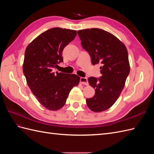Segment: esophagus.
Returning a JSON list of instances; mask_svg holds the SVG:
<instances>
[{
	"instance_id": "obj_1",
	"label": "esophagus",
	"mask_w": 154,
	"mask_h": 154,
	"mask_svg": "<svg viewBox=\"0 0 154 154\" xmlns=\"http://www.w3.org/2000/svg\"><path fill=\"white\" fill-rule=\"evenodd\" d=\"M80 82L82 83L83 85H88V81H87V78L86 77H81L80 78Z\"/></svg>"
}]
</instances>
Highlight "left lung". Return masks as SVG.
<instances>
[{
  "mask_svg": "<svg viewBox=\"0 0 154 154\" xmlns=\"http://www.w3.org/2000/svg\"><path fill=\"white\" fill-rule=\"evenodd\" d=\"M83 48L91 58L92 65L101 63L99 78L90 77L95 95L86 103L92 111L100 112L112 106L122 93L130 72L127 49L117 37L105 30L92 28L79 30Z\"/></svg>",
  "mask_w": 154,
  "mask_h": 154,
  "instance_id": "8db88e82",
  "label": "left lung"
}]
</instances>
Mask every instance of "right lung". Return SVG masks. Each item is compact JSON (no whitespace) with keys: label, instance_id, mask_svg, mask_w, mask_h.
Returning <instances> with one entry per match:
<instances>
[{"label":"right lung","instance_id":"add662e5","mask_svg":"<svg viewBox=\"0 0 154 154\" xmlns=\"http://www.w3.org/2000/svg\"><path fill=\"white\" fill-rule=\"evenodd\" d=\"M76 34L75 30L54 27L37 36L26 48L23 72L32 94L48 110L62 108L70 91L80 82L76 74L53 71L63 62L62 51Z\"/></svg>","mask_w":154,"mask_h":154}]
</instances>
